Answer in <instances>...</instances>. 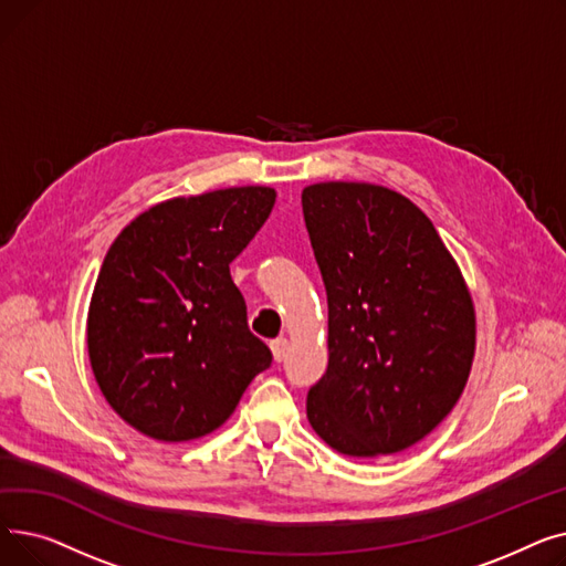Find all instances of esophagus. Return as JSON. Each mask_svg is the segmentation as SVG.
Returning a JSON list of instances; mask_svg holds the SVG:
<instances>
[{"label": "esophagus", "instance_id": "1", "mask_svg": "<svg viewBox=\"0 0 566 566\" xmlns=\"http://www.w3.org/2000/svg\"><path fill=\"white\" fill-rule=\"evenodd\" d=\"M271 350H273L275 363H282V360L286 358V353H289V342H286L284 337H280V339H275V342L271 344Z\"/></svg>", "mask_w": 566, "mask_h": 566}]
</instances>
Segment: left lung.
I'll list each match as a JSON object with an SVG mask.
<instances>
[{
  "mask_svg": "<svg viewBox=\"0 0 566 566\" xmlns=\"http://www.w3.org/2000/svg\"><path fill=\"white\" fill-rule=\"evenodd\" d=\"M328 293V369L307 420L333 450H408L457 406L474 358V305L431 220L403 195L353 181L303 190Z\"/></svg>",
  "mask_w": 566,
  "mask_h": 566,
  "instance_id": "obj_1",
  "label": "left lung"
}]
</instances>
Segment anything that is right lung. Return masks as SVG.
<instances>
[{"instance_id":"add662e5","label":"right lung","mask_w":566,"mask_h":566,"mask_svg":"<svg viewBox=\"0 0 566 566\" xmlns=\"http://www.w3.org/2000/svg\"><path fill=\"white\" fill-rule=\"evenodd\" d=\"M275 197L263 186L174 197L137 216L107 250L86 348L103 397L139 433L184 442L216 431L271 367L229 263Z\"/></svg>"}]
</instances>
